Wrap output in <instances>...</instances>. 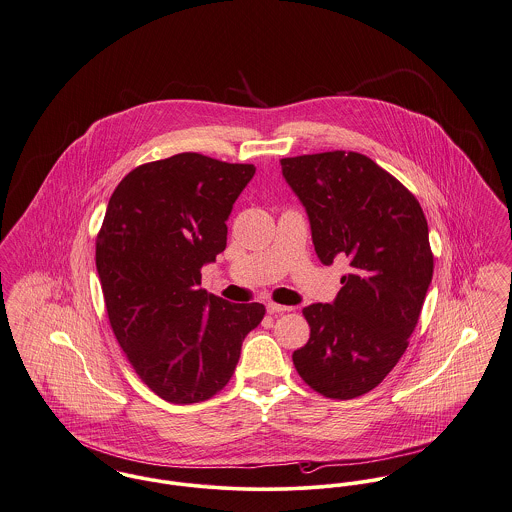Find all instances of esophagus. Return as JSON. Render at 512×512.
<instances>
[{"label":"esophagus","mask_w":512,"mask_h":512,"mask_svg":"<svg viewBox=\"0 0 512 512\" xmlns=\"http://www.w3.org/2000/svg\"><path fill=\"white\" fill-rule=\"evenodd\" d=\"M292 307H288V305H280V303H267V311L271 313V315H276V313H286V311H290Z\"/></svg>","instance_id":"34e87169"}]
</instances>
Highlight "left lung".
Listing matches in <instances>:
<instances>
[{"label":"left lung","mask_w":512,"mask_h":512,"mask_svg":"<svg viewBox=\"0 0 512 512\" xmlns=\"http://www.w3.org/2000/svg\"><path fill=\"white\" fill-rule=\"evenodd\" d=\"M280 166L321 263H350L332 303L303 307L311 334L292 360L313 391L350 400L391 373L418 325L433 276L427 220L418 199L360 152L303 154Z\"/></svg>","instance_id":"1"}]
</instances>
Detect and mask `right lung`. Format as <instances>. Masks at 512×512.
I'll return each instance as SVG.
<instances>
[{
	"label": "right lung",
	"instance_id": "obj_1",
	"mask_svg": "<svg viewBox=\"0 0 512 512\" xmlns=\"http://www.w3.org/2000/svg\"><path fill=\"white\" fill-rule=\"evenodd\" d=\"M253 164L181 152L131 170L110 197L96 271L112 331L141 381L172 404L222 391L263 303H230L201 286L226 249V220Z\"/></svg>",
	"mask_w": 512,
	"mask_h": 512
}]
</instances>
